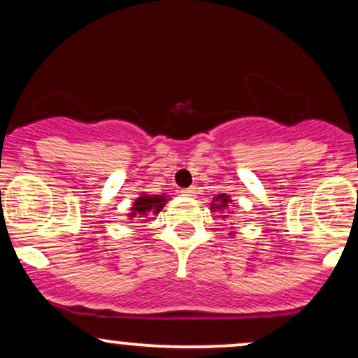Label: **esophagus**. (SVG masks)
Segmentation results:
<instances>
[{"mask_svg": "<svg viewBox=\"0 0 358 358\" xmlns=\"http://www.w3.org/2000/svg\"><path fill=\"white\" fill-rule=\"evenodd\" d=\"M182 195H183V196H188V199H192V196H196V190H195V188H193V187H190V188H183Z\"/></svg>", "mask_w": 358, "mask_h": 358, "instance_id": "obj_1", "label": "esophagus"}]
</instances>
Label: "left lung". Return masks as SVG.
<instances>
[{
  "mask_svg": "<svg viewBox=\"0 0 358 358\" xmlns=\"http://www.w3.org/2000/svg\"><path fill=\"white\" fill-rule=\"evenodd\" d=\"M232 203V199L231 196L227 195V193H220V195L213 196L210 207L213 212H224V210H229V205ZM227 213H222V219H227ZM231 236H234V234H231Z\"/></svg>",
  "mask_w": 358,
  "mask_h": 358,
  "instance_id": "obj_1",
  "label": "left lung"
}]
</instances>
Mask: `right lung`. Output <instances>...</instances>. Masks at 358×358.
<instances>
[{
	"label": "right lung",
	"instance_id": "1",
	"mask_svg": "<svg viewBox=\"0 0 358 358\" xmlns=\"http://www.w3.org/2000/svg\"><path fill=\"white\" fill-rule=\"evenodd\" d=\"M170 196L168 195H146V193H141L136 200H134L133 207H131V212L127 213L131 220L134 217L141 219V217H150L159 213L163 207H165Z\"/></svg>",
	"mask_w": 358,
	"mask_h": 358
}]
</instances>
